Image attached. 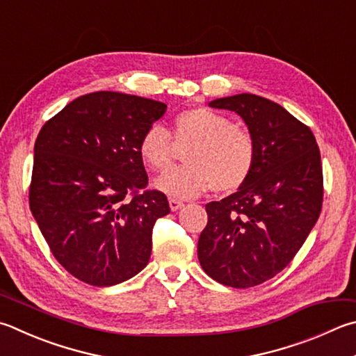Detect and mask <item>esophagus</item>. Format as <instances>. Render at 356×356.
I'll return each mask as SVG.
<instances>
[{
	"mask_svg": "<svg viewBox=\"0 0 356 356\" xmlns=\"http://www.w3.org/2000/svg\"><path fill=\"white\" fill-rule=\"evenodd\" d=\"M184 207V202L182 200H179V199H174V197H171L170 199V209L172 210V211H177V210H180Z\"/></svg>",
	"mask_w": 356,
	"mask_h": 356,
	"instance_id": "1",
	"label": "esophagus"
}]
</instances>
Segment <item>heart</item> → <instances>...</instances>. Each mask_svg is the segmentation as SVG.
I'll use <instances>...</instances> for the list:
<instances>
[{
	"label": "heart",
	"mask_w": 356,
	"mask_h": 356,
	"mask_svg": "<svg viewBox=\"0 0 356 356\" xmlns=\"http://www.w3.org/2000/svg\"><path fill=\"white\" fill-rule=\"evenodd\" d=\"M174 137L190 143L184 160L154 182L165 195L191 199L213 186L215 191H234L249 179L257 160V141L248 129L235 126L229 116L209 107L180 112L174 120ZM172 137L165 126L152 124L141 135L138 154L154 171L165 170L172 157Z\"/></svg>",
	"instance_id": "1"
}]
</instances>
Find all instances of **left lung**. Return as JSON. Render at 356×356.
Segmentation results:
<instances>
[{
  "label": "left lung",
  "mask_w": 356,
  "mask_h": 356,
  "mask_svg": "<svg viewBox=\"0 0 356 356\" xmlns=\"http://www.w3.org/2000/svg\"><path fill=\"white\" fill-rule=\"evenodd\" d=\"M209 106L241 116L257 141V160L236 193L205 205L197 258L213 280L250 288L285 269L318 221L321 152L309 127L261 96H225Z\"/></svg>",
  "instance_id": "obj_1"
}]
</instances>
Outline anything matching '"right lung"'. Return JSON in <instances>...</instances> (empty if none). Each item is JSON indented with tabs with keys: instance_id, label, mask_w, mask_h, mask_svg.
<instances>
[{
	"instance_id": "1",
	"label": "right lung",
	"mask_w": 356,
	"mask_h": 356,
	"mask_svg": "<svg viewBox=\"0 0 356 356\" xmlns=\"http://www.w3.org/2000/svg\"><path fill=\"white\" fill-rule=\"evenodd\" d=\"M165 112L160 101L95 92L38 132L29 207L56 260L81 282L118 285L149 261L152 227L170 204L163 193L143 191L138 143Z\"/></svg>"
}]
</instances>
